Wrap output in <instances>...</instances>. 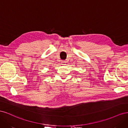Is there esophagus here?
Wrapping results in <instances>:
<instances>
[{
    "mask_svg": "<svg viewBox=\"0 0 128 128\" xmlns=\"http://www.w3.org/2000/svg\"><path fill=\"white\" fill-rule=\"evenodd\" d=\"M66 61H61V65H62V66H65V65H66Z\"/></svg>",
    "mask_w": 128,
    "mask_h": 128,
    "instance_id": "obj_1",
    "label": "esophagus"
}]
</instances>
